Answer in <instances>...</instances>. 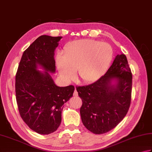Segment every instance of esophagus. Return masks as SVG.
Listing matches in <instances>:
<instances>
[{
  "label": "esophagus",
  "instance_id": "esophagus-1",
  "mask_svg": "<svg viewBox=\"0 0 152 152\" xmlns=\"http://www.w3.org/2000/svg\"><path fill=\"white\" fill-rule=\"evenodd\" d=\"M73 96H78V93H77V91L76 89H75V91H74Z\"/></svg>",
  "mask_w": 152,
  "mask_h": 152
}]
</instances>
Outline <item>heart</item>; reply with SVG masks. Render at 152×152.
<instances>
[{
    "label": "heart",
    "instance_id": "obj_1",
    "mask_svg": "<svg viewBox=\"0 0 152 152\" xmlns=\"http://www.w3.org/2000/svg\"><path fill=\"white\" fill-rule=\"evenodd\" d=\"M113 56V49L107 43L80 39L65 48L64 57L58 58V67L60 74L68 81L74 78L77 71L79 81L89 83L107 71Z\"/></svg>",
    "mask_w": 152,
    "mask_h": 152
}]
</instances>
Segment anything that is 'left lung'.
<instances>
[{
    "label": "left lung",
    "mask_w": 152,
    "mask_h": 152,
    "mask_svg": "<svg viewBox=\"0 0 152 152\" xmlns=\"http://www.w3.org/2000/svg\"><path fill=\"white\" fill-rule=\"evenodd\" d=\"M113 79L115 86L111 85ZM132 74L124 54L117 55L104 75L93 83L77 86L82 100L80 108L83 124L95 134L107 133L115 128L129 110Z\"/></svg>",
    "instance_id": "left-lung-1"
}]
</instances>
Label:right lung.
Listing matches in <instances>:
<instances>
[{"mask_svg": "<svg viewBox=\"0 0 152 152\" xmlns=\"http://www.w3.org/2000/svg\"><path fill=\"white\" fill-rule=\"evenodd\" d=\"M61 38L43 35L37 38L23 53L16 74L20 115L31 130L40 134L57 130L61 122L63 105L75 90L73 85L57 86L48 72L56 71L54 51ZM38 65L47 71L37 70Z\"/></svg>", "mask_w": 152, "mask_h": 152, "instance_id": "1", "label": "right lung"}]
</instances>
